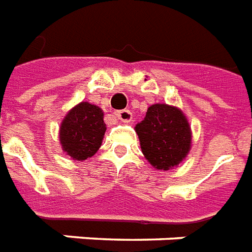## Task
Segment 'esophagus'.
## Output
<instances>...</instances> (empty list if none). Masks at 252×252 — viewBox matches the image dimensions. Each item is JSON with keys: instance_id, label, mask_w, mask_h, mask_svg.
I'll list each match as a JSON object with an SVG mask.
<instances>
[{"instance_id": "esophagus-1", "label": "esophagus", "mask_w": 252, "mask_h": 252, "mask_svg": "<svg viewBox=\"0 0 252 252\" xmlns=\"http://www.w3.org/2000/svg\"><path fill=\"white\" fill-rule=\"evenodd\" d=\"M115 116H116V119H119V120L126 121V123L132 120V113L131 111H128V109H123V111L115 112Z\"/></svg>"}]
</instances>
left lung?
Returning <instances> with one entry per match:
<instances>
[{
  "instance_id": "left-lung-1",
  "label": "left lung",
  "mask_w": 252,
  "mask_h": 252,
  "mask_svg": "<svg viewBox=\"0 0 252 252\" xmlns=\"http://www.w3.org/2000/svg\"><path fill=\"white\" fill-rule=\"evenodd\" d=\"M135 131L141 152L148 163L160 171L178 167L191 150L192 131L187 116L178 107L154 104Z\"/></svg>"
}]
</instances>
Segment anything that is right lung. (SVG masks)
<instances>
[{"label": "right lung", "instance_id": "right-lung-1", "mask_svg": "<svg viewBox=\"0 0 252 252\" xmlns=\"http://www.w3.org/2000/svg\"><path fill=\"white\" fill-rule=\"evenodd\" d=\"M105 131L101 108L81 101L65 115L60 126V144L72 159L83 161L97 152Z\"/></svg>", "mask_w": 252, "mask_h": 252}]
</instances>
